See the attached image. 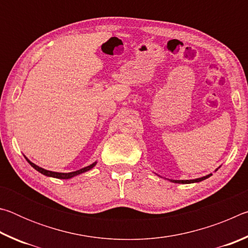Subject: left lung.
<instances>
[{"instance_id":"obj_1","label":"left lung","mask_w":248,"mask_h":248,"mask_svg":"<svg viewBox=\"0 0 248 248\" xmlns=\"http://www.w3.org/2000/svg\"><path fill=\"white\" fill-rule=\"evenodd\" d=\"M212 174H209V175H207V176H203V177H201V178H197V179H190V180H188V179H186V180H171V182L173 183H177V184H191V183H199V182H201V180H204V179H207L208 177H210V176H211Z\"/></svg>"}]
</instances>
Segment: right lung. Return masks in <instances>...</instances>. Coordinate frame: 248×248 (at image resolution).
<instances>
[{
    "instance_id": "obj_1",
    "label": "right lung",
    "mask_w": 248,
    "mask_h": 248,
    "mask_svg": "<svg viewBox=\"0 0 248 248\" xmlns=\"http://www.w3.org/2000/svg\"><path fill=\"white\" fill-rule=\"evenodd\" d=\"M26 159H27V162L29 163V164H31L36 170H38L39 173L44 174V175H46V176H49V177L60 178V179H69V178H72V177H74V176L79 175V174L84 173V171H87V170H92V169H93V167L96 165V162H95V163H93V164H91L90 166H86V167H84V169H81V170H75V171H71V173H57V171H51V170H47L41 169V167L37 166L36 164H33V163H31V161H29L28 158H26Z\"/></svg>"
}]
</instances>
